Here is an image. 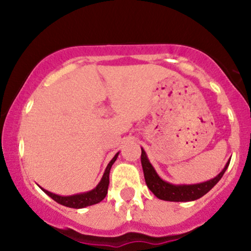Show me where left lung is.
I'll return each mask as SVG.
<instances>
[{"label": "left lung", "mask_w": 251, "mask_h": 251, "mask_svg": "<svg viewBox=\"0 0 251 251\" xmlns=\"http://www.w3.org/2000/svg\"><path fill=\"white\" fill-rule=\"evenodd\" d=\"M229 163L230 159L226 162L224 169L212 179L201 181V183L197 184H172L159 177V175L157 174L152 164L150 163L145 150L142 148V165L146 185H148V188L151 190L152 194L155 197L163 201H192L203 197L223 177L224 172L226 171L227 166H229Z\"/></svg>", "instance_id": "left-lung-1"}]
</instances>
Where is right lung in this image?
I'll list each match as a JSON object with an SVG mask.
<instances>
[{
  "mask_svg": "<svg viewBox=\"0 0 251 251\" xmlns=\"http://www.w3.org/2000/svg\"><path fill=\"white\" fill-rule=\"evenodd\" d=\"M118 155H119V152L116 153L113 158H112L111 162L108 163V165L106 166L105 172H103L101 179H100L99 184L94 188L93 190L87 192H82V194H76L72 196H60L55 195L53 192L47 191V190L42 189V191L45 192L46 195H48L51 200H54L56 203L61 204V205L67 206V208H73V209H82L86 208V206L94 205V204L100 203L103 198L107 195L108 190V184H109V170H111L112 165H113L114 162L117 160Z\"/></svg>",
  "mask_w": 251,
  "mask_h": 251,
  "instance_id": "obj_1",
  "label": "right lung"
}]
</instances>
